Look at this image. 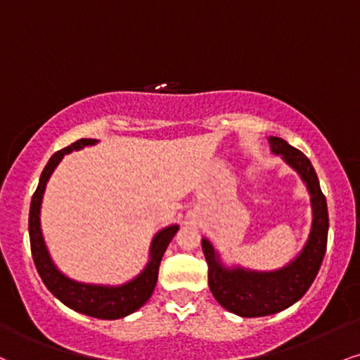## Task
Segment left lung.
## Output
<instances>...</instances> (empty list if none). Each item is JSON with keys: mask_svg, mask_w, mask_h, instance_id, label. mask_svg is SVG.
Instances as JSON below:
<instances>
[{"mask_svg": "<svg viewBox=\"0 0 360 360\" xmlns=\"http://www.w3.org/2000/svg\"><path fill=\"white\" fill-rule=\"evenodd\" d=\"M271 154L300 176L310 194L311 226L302 250L287 265L275 270H251L241 265L229 266L221 253L205 236L202 253L207 262V285L223 309L240 317H265L288 309L305 295L314 283L327 250L328 211L320 189L317 172L305 154L280 137H268Z\"/></svg>", "mask_w": 360, "mask_h": 360, "instance_id": "1", "label": "left lung"}]
</instances>
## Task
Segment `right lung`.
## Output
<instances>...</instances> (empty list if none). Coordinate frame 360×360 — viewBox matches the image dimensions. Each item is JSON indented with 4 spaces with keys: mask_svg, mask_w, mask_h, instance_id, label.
<instances>
[{
    "mask_svg": "<svg viewBox=\"0 0 360 360\" xmlns=\"http://www.w3.org/2000/svg\"><path fill=\"white\" fill-rule=\"evenodd\" d=\"M95 144H98L97 139H80V141L73 142L72 146L65 147V149L58 150V153H55L50 158L49 164L43 169L40 183H38L37 191H34L32 198V205H30V245H32L33 262L38 270V275H40L45 287L53 293V297L58 298L68 309L79 311V314L95 319L115 320L134 314L153 295L162 255L167 250L172 238H174L177 229H179V224H169V226L159 229L155 233L153 241H150L149 259H147L146 266L142 268L141 274L127 280L125 283H85V281L73 280L70 276L65 275L55 265L49 246L45 243V238H43L40 218L43 194H45L50 176L53 174L56 166L62 162L65 154H70L73 150H80L84 147Z\"/></svg>",
    "mask_w": 360,
    "mask_h": 360,
    "instance_id": "obj_1",
    "label": "right lung"
}]
</instances>
